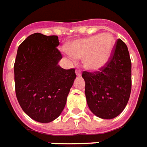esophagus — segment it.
Masks as SVG:
<instances>
[{
  "label": "esophagus",
  "instance_id": "obj_1",
  "mask_svg": "<svg viewBox=\"0 0 147 147\" xmlns=\"http://www.w3.org/2000/svg\"><path fill=\"white\" fill-rule=\"evenodd\" d=\"M76 75H77V76H80L81 75H82V73H81V69H76Z\"/></svg>",
  "mask_w": 147,
  "mask_h": 147
}]
</instances>
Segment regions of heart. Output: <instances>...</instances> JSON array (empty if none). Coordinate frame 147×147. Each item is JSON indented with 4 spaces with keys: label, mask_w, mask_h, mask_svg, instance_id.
I'll use <instances>...</instances> for the list:
<instances>
[{
    "label": "heart",
    "mask_w": 147,
    "mask_h": 147,
    "mask_svg": "<svg viewBox=\"0 0 147 147\" xmlns=\"http://www.w3.org/2000/svg\"><path fill=\"white\" fill-rule=\"evenodd\" d=\"M114 46V37L109 33H103L75 40L70 43L65 53L71 59L85 57V67L98 70L109 60Z\"/></svg>",
    "instance_id": "obj_1"
}]
</instances>
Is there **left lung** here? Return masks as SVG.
<instances>
[{
  "label": "left lung",
  "mask_w": 147,
  "mask_h": 147,
  "mask_svg": "<svg viewBox=\"0 0 147 147\" xmlns=\"http://www.w3.org/2000/svg\"><path fill=\"white\" fill-rule=\"evenodd\" d=\"M82 77L86 100L92 113L103 119L118 116L131 92V61L127 45L118 39L107 63L98 71H84Z\"/></svg>",
  "instance_id": "1"
}]
</instances>
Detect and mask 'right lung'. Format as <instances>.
Instances as JSON below:
<instances>
[{"instance_id":"right-lung-1","label":"right lung","mask_w":147,"mask_h":147,"mask_svg":"<svg viewBox=\"0 0 147 147\" xmlns=\"http://www.w3.org/2000/svg\"><path fill=\"white\" fill-rule=\"evenodd\" d=\"M57 36L31 34L20 45L14 65L15 92L30 117L49 123L59 116L76 78V69L59 65Z\"/></svg>"}]
</instances>
